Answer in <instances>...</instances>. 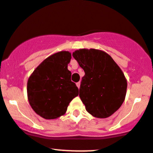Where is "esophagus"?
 I'll return each mask as SVG.
<instances>
[{"label":"esophagus","instance_id":"34e87169","mask_svg":"<svg viewBox=\"0 0 153 153\" xmlns=\"http://www.w3.org/2000/svg\"><path fill=\"white\" fill-rule=\"evenodd\" d=\"M76 85L77 86H78V89H80V86H81V82H78V83H76Z\"/></svg>","mask_w":153,"mask_h":153}]
</instances>
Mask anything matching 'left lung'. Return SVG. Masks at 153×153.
Returning <instances> with one entry per match:
<instances>
[{
  "mask_svg": "<svg viewBox=\"0 0 153 153\" xmlns=\"http://www.w3.org/2000/svg\"><path fill=\"white\" fill-rule=\"evenodd\" d=\"M84 70L79 96L86 110L94 117L107 118L125 100L127 80L114 59L96 49H80L72 53Z\"/></svg>",
  "mask_w": 153,
  "mask_h": 153,
  "instance_id": "left-lung-1",
  "label": "left lung"
}]
</instances>
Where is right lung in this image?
I'll return each instance as SVG.
<instances>
[{"label":"right lung","instance_id":"obj_1","mask_svg":"<svg viewBox=\"0 0 153 153\" xmlns=\"http://www.w3.org/2000/svg\"><path fill=\"white\" fill-rule=\"evenodd\" d=\"M71 53L60 51L50 56L36 67L27 83L28 99L33 110L46 120L64 115L78 88L71 81L67 65Z\"/></svg>","mask_w":153,"mask_h":153}]
</instances>
